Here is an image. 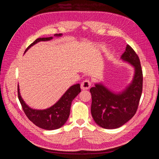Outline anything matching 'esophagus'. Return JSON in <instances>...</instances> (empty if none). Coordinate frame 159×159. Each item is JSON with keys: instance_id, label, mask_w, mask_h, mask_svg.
Segmentation results:
<instances>
[{"instance_id": "esophagus-1", "label": "esophagus", "mask_w": 159, "mask_h": 159, "mask_svg": "<svg viewBox=\"0 0 159 159\" xmlns=\"http://www.w3.org/2000/svg\"><path fill=\"white\" fill-rule=\"evenodd\" d=\"M91 82L90 81L88 80H84L82 83L81 84V88L83 90H85V89H88L90 86H91Z\"/></svg>"}]
</instances>
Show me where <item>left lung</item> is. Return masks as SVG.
I'll return each instance as SVG.
<instances>
[{"label": "left lung", "instance_id": "obj_1", "mask_svg": "<svg viewBox=\"0 0 159 159\" xmlns=\"http://www.w3.org/2000/svg\"><path fill=\"white\" fill-rule=\"evenodd\" d=\"M121 59L133 67L131 83L119 91L110 89L102 82L95 84L89 90L92 98V117L99 127L107 129L121 127L134 116L142 93L143 71L138 56L131 46L127 45Z\"/></svg>", "mask_w": 159, "mask_h": 159}]
</instances>
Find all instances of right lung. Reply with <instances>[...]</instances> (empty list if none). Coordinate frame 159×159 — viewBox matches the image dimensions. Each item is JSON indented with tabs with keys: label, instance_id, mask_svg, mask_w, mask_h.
<instances>
[{
	"label": "right lung",
	"instance_id": "obj_1",
	"mask_svg": "<svg viewBox=\"0 0 159 159\" xmlns=\"http://www.w3.org/2000/svg\"><path fill=\"white\" fill-rule=\"evenodd\" d=\"M62 34H56L55 37H60ZM54 37L40 38L28 46V49L37 43L42 41H49ZM81 92L80 85L77 84L70 87L57 102L52 106L44 109H36L31 108L26 103L20 93V88L18 85V95L19 101L27 117L37 127L46 130H55L62 127L66 123L70 113L72 101Z\"/></svg>",
	"mask_w": 159,
	"mask_h": 159
}]
</instances>
